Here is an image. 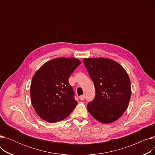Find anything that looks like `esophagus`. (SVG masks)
Masks as SVG:
<instances>
[{
    "mask_svg": "<svg viewBox=\"0 0 155 155\" xmlns=\"http://www.w3.org/2000/svg\"><path fill=\"white\" fill-rule=\"evenodd\" d=\"M79 99L81 100V101H83L85 99V95H81L79 97Z\"/></svg>",
    "mask_w": 155,
    "mask_h": 155,
    "instance_id": "esophagus-1",
    "label": "esophagus"
}]
</instances>
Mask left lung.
Instances as JSON below:
<instances>
[{
  "mask_svg": "<svg viewBox=\"0 0 155 155\" xmlns=\"http://www.w3.org/2000/svg\"><path fill=\"white\" fill-rule=\"evenodd\" d=\"M84 63L95 89V98L87 104L88 111L104 124L117 120L131 99V82L126 71L108 58H85Z\"/></svg>",
  "mask_w": 155,
  "mask_h": 155,
  "instance_id": "1",
  "label": "left lung"
}]
</instances>
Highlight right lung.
<instances>
[{
    "mask_svg": "<svg viewBox=\"0 0 155 155\" xmlns=\"http://www.w3.org/2000/svg\"><path fill=\"white\" fill-rule=\"evenodd\" d=\"M80 61L76 58H56L41 67L32 77L30 95L37 114L49 123L67 117L77 105L68 79Z\"/></svg>",
    "mask_w": 155,
    "mask_h": 155,
    "instance_id": "obj_1",
    "label": "right lung"
}]
</instances>
